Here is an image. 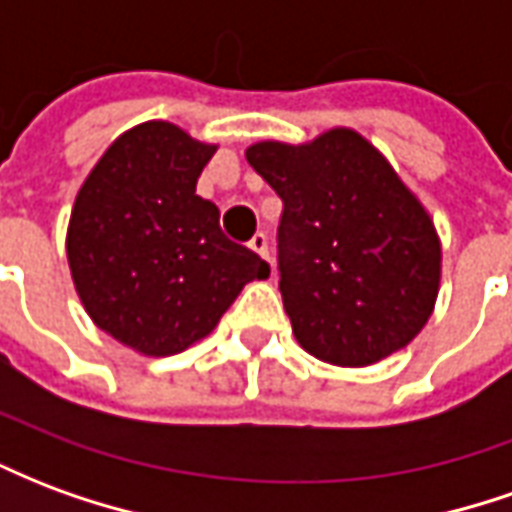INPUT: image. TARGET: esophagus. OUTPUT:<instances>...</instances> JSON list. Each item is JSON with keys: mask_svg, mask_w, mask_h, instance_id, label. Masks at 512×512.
Returning a JSON list of instances; mask_svg holds the SVG:
<instances>
[{"mask_svg": "<svg viewBox=\"0 0 512 512\" xmlns=\"http://www.w3.org/2000/svg\"><path fill=\"white\" fill-rule=\"evenodd\" d=\"M249 249H255L257 255L271 263V252H268V235L266 233L252 235V241H249ZM271 268H274V266H271Z\"/></svg>", "mask_w": 512, "mask_h": 512, "instance_id": "1", "label": "esophagus"}]
</instances>
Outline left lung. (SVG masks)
<instances>
[{"label":"left lung","mask_w":512,"mask_h":512,"mask_svg":"<svg viewBox=\"0 0 512 512\" xmlns=\"http://www.w3.org/2000/svg\"><path fill=\"white\" fill-rule=\"evenodd\" d=\"M246 161L282 200L279 293L301 348L365 367L411 343L439 293L441 246L389 161L351 128L257 142Z\"/></svg>","instance_id":"obj_1"}]
</instances>
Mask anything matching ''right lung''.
<instances>
[{
  "label": "right lung",
  "mask_w": 512,
  "mask_h": 512,
  "mask_svg": "<svg viewBox=\"0 0 512 512\" xmlns=\"http://www.w3.org/2000/svg\"><path fill=\"white\" fill-rule=\"evenodd\" d=\"M216 153L172 123H142L106 150L68 227V263L98 329L145 356H172L213 332L268 263L233 244L197 194Z\"/></svg>",
  "instance_id": "1"
}]
</instances>
